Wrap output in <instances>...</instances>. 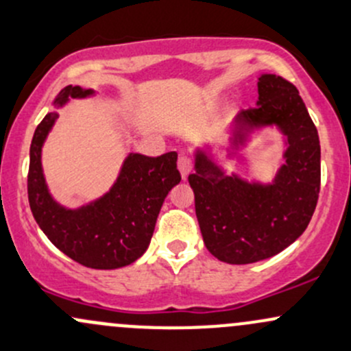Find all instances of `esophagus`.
Segmentation results:
<instances>
[{"instance_id":"obj_1","label":"esophagus","mask_w":351,"mask_h":351,"mask_svg":"<svg viewBox=\"0 0 351 351\" xmlns=\"http://www.w3.org/2000/svg\"><path fill=\"white\" fill-rule=\"evenodd\" d=\"M177 167H179L180 176L186 179V177L189 176L192 171V159L189 156H184L182 154V156H179V160H177Z\"/></svg>"}]
</instances>
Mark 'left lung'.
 <instances>
[{"instance_id": "left-lung-1", "label": "left lung", "mask_w": 351, "mask_h": 351, "mask_svg": "<svg viewBox=\"0 0 351 351\" xmlns=\"http://www.w3.org/2000/svg\"><path fill=\"white\" fill-rule=\"evenodd\" d=\"M258 93L256 107L241 110L232 120L226 157L243 160L239 150L251 135L276 127L286 149L273 180L228 174L210 145L195 149V172L189 176L206 247L229 265L258 263L286 250L308 228L318 202V130L296 86L278 75L263 73Z\"/></svg>"}]
</instances>
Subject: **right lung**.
Instances as JSON below:
<instances>
[{
	"instance_id": "obj_1",
	"label": "right lung",
	"mask_w": 351,
	"mask_h": 351,
	"mask_svg": "<svg viewBox=\"0 0 351 351\" xmlns=\"http://www.w3.org/2000/svg\"><path fill=\"white\" fill-rule=\"evenodd\" d=\"M93 95V90L69 85L53 105L62 108L70 99ZM56 119V110L45 115L29 147L28 201L36 224L60 251L86 267L117 269L132 265L149 247L164 199L180 182L177 152L159 157L129 154L110 191L69 209L50 194L41 165V149Z\"/></svg>"
}]
</instances>
